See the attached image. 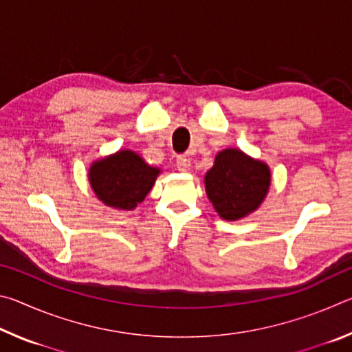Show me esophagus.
<instances>
[{"label": "esophagus", "instance_id": "1", "mask_svg": "<svg viewBox=\"0 0 352 352\" xmlns=\"http://www.w3.org/2000/svg\"><path fill=\"white\" fill-rule=\"evenodd\" d=\"M175 164H177V169L178 170L186 172L189 169L190 162H189V158L186 157V155H178L177 160H175Z\"/></svg>", "mask_w": 352, "mask_h": 352}]
</instances>
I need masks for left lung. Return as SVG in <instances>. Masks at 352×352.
Here are the masks:
<instances>
[{"label":"left lung","instance_id":"obj_1","mask_svg":"<svg viewBox=\"0 0 352 352\" xmlns=\"http://www.w3.org/2000/svg\"><path fill=\"white\" fill-rule=\"evenodd\" d=\"M270 182L269 166L239 148L219 152L205 175L208 199L225 220H239L258 210L269 192Z\"/></svg>","mask_w":352,"mask_h":352}]
</instances>
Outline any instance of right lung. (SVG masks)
<instances>
[{"mask_svg":"<svg viewBox=\"0 0 352 352\" xmlns=\"http://www.w3.org/2000/svg\"><path fill=\"white\" fill-rule=\"evenodd\" d=\"M160 174L138 153L129 148L98 160L88 170L96 197L115 210L132 211L151 192Z\"/></svg>","mask_w":352,"mask_h":352,"instance_id":"right-lung-1","label":"right lung"}]
</instances>
